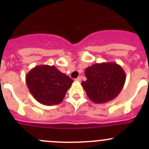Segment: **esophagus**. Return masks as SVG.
I'll return each instance as SVG.
<instances>
[{"label":"esophagus","mask_w":149,"mask_h":149,"mask_svg":"<svg viewBox=\"0 0 149 149\" xmlns=\"http://www.w3.org/2000/svg\"><path fill=\"white\" fill-rule=\"evenodd\" d=\"M75 81H77V82H80L81 81V78L80 76H79V77H78L77 79H75Z\"/></svg>","instance_id":"obj_1"}]
</instances>
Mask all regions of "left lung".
I'll return each mask as SVG.
<instances>
[{"mask_svg":"<svg viewBox=\"0 0 149 149\" xmlns=\"http://www.w3.org/2000/svg\"><path fill=\"white\" fill-rule=\"evenodd\" d=\"M86 81L81 82L91 101L104 104L114 100L123 89L126 75L122 67L115 63H96L85 70Z\"/></svg>","mask_w":149,"mask_h":149,"instance_id":"obj_1","label":"left lung"}]
</instances>
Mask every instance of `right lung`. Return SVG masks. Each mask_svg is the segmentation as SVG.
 I'll use <instances>...</instances> for the list:
<instances>
[{
  "mask_svg": "<svg viewBox=\"0 0 149 149\" xmlns=\"http://www.w3.org/2000/svg\"><path fill=\"white\" fill-rule=\"evenodd\" d=\"M26 82L37 102L50 106L63 100L73 81L54 65H40L30 70L26 76Z\"/></svg>",
  "mask_w": 149,
  "mask_h": 149,
  "instance_id": "add662e5",
  "label": "right lung"
}]
</instances>
